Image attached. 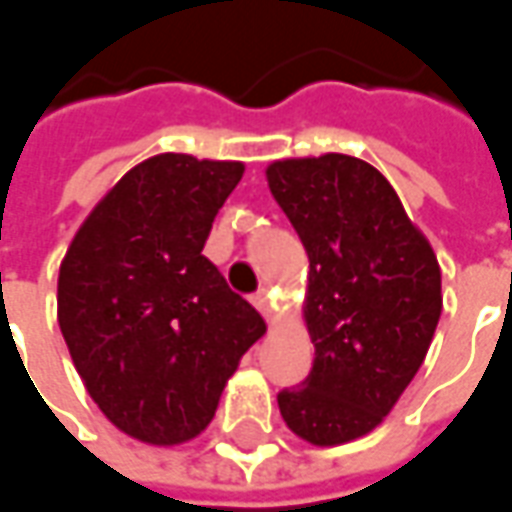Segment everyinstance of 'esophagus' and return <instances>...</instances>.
Masks as SVG:
<instances>
[{
	"label": "esophagus",
	"instance_id": "esophagus-1",
	"mask_svg": "<svg viewBox=\"0 0 512 512\" xmlns=\"http://www.w3.org/2000/svg\"><path fill=\"white\" fill-rule=\"evenodd\" d=\"M252 306H255L266 320H272L274 317V306H272V300H269V294H266V289H260L252 294Z\"/></svg>",
	"mask_w": 512,
	"mask_h": 512
}]
</instances>
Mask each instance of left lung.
I'll return each mask as SVG.
<instances>
[{"label":"left lung","instance_id":"left-lung-1","mask_svg":"<svg viewBox=\"0 0 512 512\" xmlns=\"http://www.w3.org/2000/svg\"><path fill=\"white\" fill-rule=\"evenodd\" d=\"M266 178L309 255L314 343L309 377L277 405L306 442L343 445L374 431L419 371L442 314V272L394 186L360 158L274 161Z\"/></svg>","mask_w":512,"mask_h":512}]
</instances>
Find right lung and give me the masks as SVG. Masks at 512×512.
Listing matches in <instances>:
<instances>
[{"mask_svg": "<svg viewBox=\"0 0 512 512\" xmlns=\"http://www.w3.org/2000/svg\"><path fill=\"white\" fill-rule=\"evenodd\" d=\"M240 178L238 161L155 155L107 192L62 260L59 326L73 365L104 416L141 442L198 436L266 331L203 255Z\"/></svg>", "mask_w": 512, "mask_h": 512, "instance_id": "right-lung-1", "label": "right lung"}]
</instances>
